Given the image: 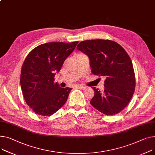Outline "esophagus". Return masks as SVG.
I'll use <instances>...</instances> for the list:
<instances>
[{"label":"esophagus","mask_w":155,"mask_h":155,"mask_svg":"<svg viewBox=\"0 0 155 155\" xmlns=\"http://www.w3.org/2000/svg\"><path fill=\"white\" fill-rule=\"evenodd\" d=\"M75 87L77 88H79V89H81V90H85V87L83 85H75Z\"/></svg>","instance_id":"obj_1"}]
</instances>
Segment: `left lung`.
I'll use <instances>...</instances> for the list:
<instances>
[{"instance_id": "left-lung-1", "label": "left lung", "mask_w": 155, "mask_h": 155, "mask_svg": "<svg viewBox=\"0 0 155 155\" xmlns=\"http://www.w3.org/2000/svg\"><path fill=\"white\" fill-rule=\"evenodd\" d=\"M77 48L88 56L92 73L106 77L104 90L92 87L95 95L91 105L107 115L121 111L129 104L136 85L132 61L127 51L114 41L102 39L82 41Z\"/></svg>"}]
</instances>
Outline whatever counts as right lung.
Returning a JSON list of instances; mask_svg holds the SVG:
<instances>
[{
	"label": "right lung",
	"mask_w": 155,
	"mask_h": 155,
	"mask_svg": "<svg viewBox=\"0 0 155 155\" xmlns=\"http://www.w3.org/2000/svg\"><path fill=\"white\" fill-rule=\"evenodd\" d=\"M78 43L44 44L26 57L21 69L20 85L26 104L35 114L50 116L65 104L71 88L60 87L54 82V77Z\"/></svg>",
	"instance_id": "add662e5"
}]
</instances>
